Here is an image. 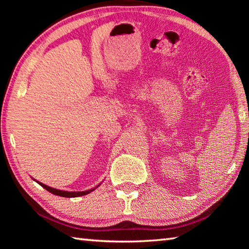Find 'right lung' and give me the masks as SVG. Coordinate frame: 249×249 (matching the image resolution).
Returning <instances> with one entry per match:
<instances>
[{
	"label": "right lung",
	"instance_id": "right-lung-1",
	"mask_svg": "<svg viewBox=\"0 0 249 249\" xmlns=\"http://www.w3.org/2000/svg\"><path fill=\"white\" fill-rule=\"evenodd\" d=\"M36 182H38V181H36ZM41 187L46 190L49 191L50 193H53L54 196H64V197H77V196H86L88 193L92 192L93 190H95L96 188L99 187V185H96L95 188L91 189V190H87V191H79V192H71V191H62V190H58V189H53V188H50L48 185H46L41 182H38Z\"/></svg>",
	"mask_w": 249,
	"mask_h": 249
}]
</instances>
